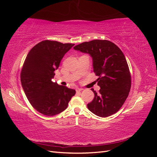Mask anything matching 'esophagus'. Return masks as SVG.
Here are the masks:
<instances>
[{
    "instance_id": "1",
    "label": "esophagus",
    "mask_w": 157,
    "mask_h": 157,
    "mask_svg": "<svg viewBox=\"0 0 157 157\" xmlns=\"http://www.w3.org/2000/svg\"><path fill=\"white\" fill-rule=\"evenodd\" d=\"M84 89L83 88H77L76 89V91H77V92H81L82 90H83Z\"/></svg>"
}]
</instances>
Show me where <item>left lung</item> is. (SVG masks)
I'll return each mask as SVG.
<instances>
[{
    "mask_svg": "<svg viewBox=\"0 0 157 157\" xmlns=\"http://www.w3.org/2000/svg\"><path fill=\"white\" fill-rule=\"evenodd\" d=\"M75 50L88 53L93 59L94 72L100 86L88 103L89 110L100 117H107L122 107L131 88V75L121 50L107 40H93L76 45Z\"/></svg>",
    "mask_w": 157,
    "mask_h": 157,
    "instance_id": "obj_1",
    "label": "left lung"
}]
</instances>
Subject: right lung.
Returning <instances> with one entry per match:
<instances>
[{"mask_svg":"<svg viewBox=\"0 0 157 157\" xmlns=\"http://www.w3.org/2000/svg\"><path fill=\"white\" fill-rule=\"evenodd\" d=\"M74 44L45 40L33 47L21 71L23 90L33 107L46 116H54L67 107L76 93L73 89L52 81L64 55Z\"/></svg>","mask_w":157,"mask_h":157,"instance_id":"obj_1","label":"right lung"}]
</instances>
